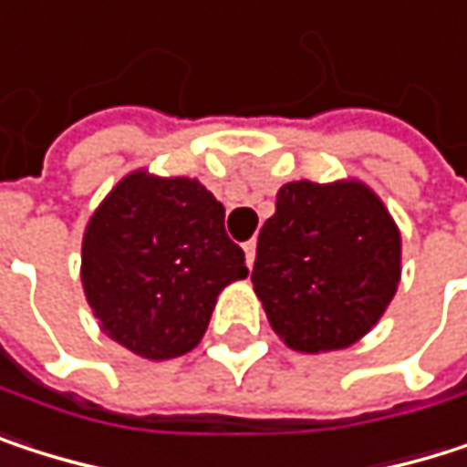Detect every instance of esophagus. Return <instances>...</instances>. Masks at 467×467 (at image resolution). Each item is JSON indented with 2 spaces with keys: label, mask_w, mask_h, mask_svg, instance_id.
Masks as SVG:
<instances>
[{
  "label": "esophagus",
  "mask_w": 467,
  "mask_h": 467,
  "mask_svg": "<svg viewBox=\"0 0 467 467\" xmlns=\"http://www.w3.org/2000/svg\"><path fill=\"white\" fill-rule=\"evenodd\" d=\"M242 247H244V258H247V266H253V261H255V247H258V244H255V242L250 239V242H244Z\"/></svg>",
  "instance_id": "34e87169"
}]
</instances>
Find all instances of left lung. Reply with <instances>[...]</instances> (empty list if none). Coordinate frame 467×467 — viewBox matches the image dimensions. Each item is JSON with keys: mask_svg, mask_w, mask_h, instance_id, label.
<instances>
[{"mask_svg": "<svg viewBox=\"0 0 467 467\" xmlns=\"http://www.w3.org/2000/svg\"><path fill=\"white\" fill-rule=\"evenodd\" d=\"M400 285V231L361 182H288L258 234L253 288L280 340L302 353L361 340Z\"/></svg>", "mask_w": 467, "mask_h": 467, "instance_id": "left-lung-1", "label": "left lung"}]
</instances>
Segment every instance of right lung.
<instances>
[{
    "label": "right lung",
    "mask_w": 467,
    "mask_h": 467,
    "mask_svg": "<svg viewBox=\"0 0 467 467\" xmlns=\"http://www.w3.org/2000/svg\"><path fill=\"white\" fill-rule=\"evenodd\" d=\"M244 277L225 206L198 179L135 171L84 231L81 283L95 318L111 340L151 361L195 348L220 291Z\"/></svg>",
    "instance_id": "add662e5"
}]
</instances>
